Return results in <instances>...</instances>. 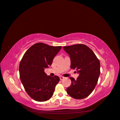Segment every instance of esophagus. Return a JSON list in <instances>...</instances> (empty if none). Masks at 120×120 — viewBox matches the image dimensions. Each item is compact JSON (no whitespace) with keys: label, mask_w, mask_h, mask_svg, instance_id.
Segmentation results:
<instances>
[{"label":"esophagus","mask_w":120,"mask_h":120,"mask_svg":"<svg viewBox=\"0 0 120 120\" xmlns=\"http://www.w3.org/2000/svg\"><path fill=\"white\" fill-rule=\"evenodd\" d=\"M60 80H63V79H64L65 78V77H63V76H60Z\"/></svg>","instance_id":"esophagus-1"}]
</instances>
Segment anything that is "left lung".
<instances>
[{
    "instance_id": "1",
    "label": "left lung",
    "mask_w": 120,
    "mask_h": 120,
    "mask_svg": "<svg viewBox=\"0 0 120 120\" xmlns=\"http://www.w3.org/2000/svg\"><path fill=\"white\" fill-rule=\"evenodd\" d=\"M63 48L70 56V68L79 74L75 80L69 78L71 84L67 88V93L75 99L85 98L92 93L97 83L101 73L99 60L93 51L84 45L77 44Z\"/></svg>"
}]
</instances>
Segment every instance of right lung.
Returning <instances> with one entry per match:
<instances>
[{
  "label": "right lung",
  "instance_id": "right-lung-1",
  "mask_svg": "<svg viewBox=\"0 0 120 120\" xmlns=\"http://www.w3.org/2000/svg\"><path fill=\"white\" fill-rule=\"evenodd\" d=\"M61 48V46L37 43L26 51L19 63L22 83L27 93L36 101H45L53 96L60 78L48 75L45 69L52 65L53 58Z\"/></svg>",
  "mask_w": 120,
  "mask_h": 120
}]
</instances>
